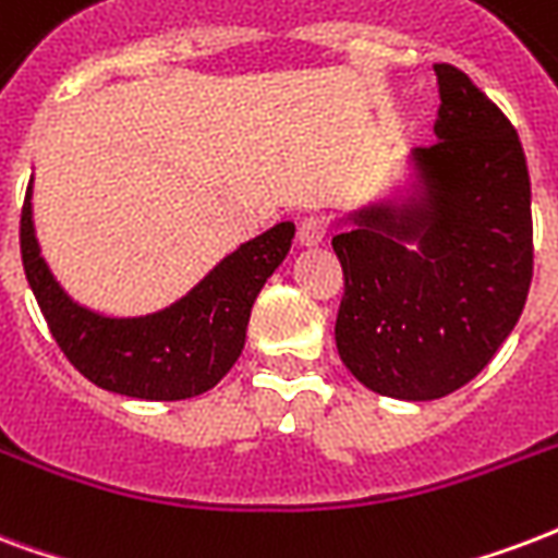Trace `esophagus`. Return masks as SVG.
Wrapping results in <instances>:
<instances>
[{"label": "esophagus", "mask_w": 558, "mask_h": 558, "mask_svg": "<svg viewBox=\"0 0 558 558\" xmlns=\"http://www.w3.org/2000/svg\"><path fill=\"white\" fill-rule=\"evenodd\" d=\"M326 232H329V226H326L324 217L308 215L296 226V241H300V246H317L324 244Z\"/></svg>", "instance_id": "1"}]
</instances>
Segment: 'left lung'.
I'll return each instance as SVG.
<instances>
[{"label": "left lung", "instance_id": "8db88e82", "mask_svg": "<svg viewBox=\"0 0 558 558\" xmlns=\"http://www.w3.org/2000/svg\"><path fill=\"white\" fill-rule=\"evenodd\" d=\"M438 144L414 149L403 203L350 215L335 343L347 371L393 400H438L492 362L533 282L530 170L514 125L453 64H435Z\"/></svg>", "mask_w": 558, "mask_h": 558}]
</instances>
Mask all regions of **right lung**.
<instances>
[{"instance_id":"right-lung-1","label":"right lung","mask_w":558,"mask_h":558,"mask_svg":"<svg viewBox=\"0 0 558 558\" xmlns=\"http://www.w3.org/2000/svg\"><path fill=\"white\" fill-rule=\"evenodd\" d=\"M294 223H276L226 255L194 291L144 317H105L66 296L46 267L32 220V184L20 215L25 279L49 332L75 371L135 400H187L223 379L244 350L250 312L291 250Z\"/></svg>"}]
</instances>
